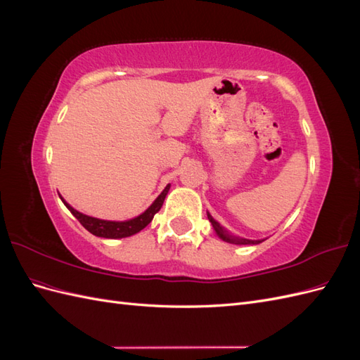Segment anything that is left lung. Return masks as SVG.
<instances>
[{"mask_svg": "<svg viewBox=\"0 0 360 360\" xmlns=\"http://www.w3.org/2000/svg\"><path fill=\"white\" fill-rule=\"evenodd\" d=\"M207 216H209V221L212 222V225H213V230L216 231V234L219 236L224 242H228V243H234V245H257V243H261L263 240H246V238H237V237H231V236H228L224 230H222V226L217 224L213 217L207 213Z\"/></svg>", "mask_w": 360, "mask_h": 360, "instance_id": "obj_1", "label": "left lung"}]
</instances>
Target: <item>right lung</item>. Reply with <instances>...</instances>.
<instances>
[{
    "mask_svg": "<svg viewBox=\"0 0 360 360\" xmlns=\"http://www.w3.org/2000/svg\"><path fill=\"white\" fill-rule=\"evenodd\" d=\"M168 191H169V184L165 189H163V192L155 200V202L151 204L143 214H139L138 217H135V219L124 221V222L96 219V217L79 213L78 210H75L73 207H70L63 198L61 200L64 204H66L70 213L81 222V225L85 228V230H89L91 234H94L97 237H106V238H123V237H129V236H134V234L139 233L143 228H146L151 222L155 214L160 210L163 201H165Z\"/></svg>",
    "mask_w": 360,
    "mask_h": 360,
    "instance_id": "1",
    "label": "right lung"
}]
</instances>
